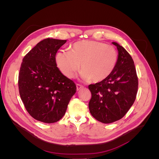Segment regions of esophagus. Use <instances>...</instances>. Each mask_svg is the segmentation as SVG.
<instances>
[{"instance_id":"1","label":"esophagus","mask_w":159,"mask_h":159,"mask_svg":"<svg viewBox=\"0 0 159 159\" xmlns=\"http://www.w3.org/2000/svg\"><path fill=\"white\" fill-rule=\"evenodd\" d=\"M84 88L83 85H81L80 84H76V88H77V91H79L81 89H82Z\"/></svg>"}]
</instances>
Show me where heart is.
Returning <instances> with one entry per match:
<instances>
[{
  "instance_id": "1",
  "label": "heart",
  "mask_w": 159,
  "mask_h": 159,
  "mask_svg": "<svg viewBox=\"0 0 159 159\" xmlns=\"http://www.w3.org/2000/svg\"><path fill=\"white\" fill-rule=\"evenodd\" d=\"M56 61L62 74L68 78L74 76L81 64L82 80L99 82L112 73L117 64V53L111 45L84 40L74 43L70 51H59Z\"/></svg>"
}]
</instances>
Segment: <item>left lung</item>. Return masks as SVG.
<instances>
[{"mask_svg": "<svg viewBox=\"0 0 159 159\" xmlns=\"http://www.w3.org/2000/svg\"><path fill=\"white\" fill-rule=\"evenodd\" d=\"M112 44L118 50L113 71L106 79L88 86L91 92L89 111L103 123H113L123 117L135 100L138 89L137 72L131 55L117 42Z\"/></svg>", "mask_w": 159, "mask_h": 159, "instance_id": "1", "label": "left lung"}]
</instances>
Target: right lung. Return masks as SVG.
I'll return each instance as SVG.
<instances>
[{
  "instance_id": "1",
  "label": "right lung",
  "mask_w": 159,
  "mask_h": 159,
  "mask_svg": "<svg viewBox=\"0 0 159 159\" xmlns=\"http://www.w3.org/2000/svg\"><path fill=\"white\" fill-rule=\"evenodd\" d=\"M67 40L46 38L25 56L18 75L19 93L27 111L38 121H58L76 92L72 80L57 67L56 54Z\"/></svg>"
}]
</instances>
